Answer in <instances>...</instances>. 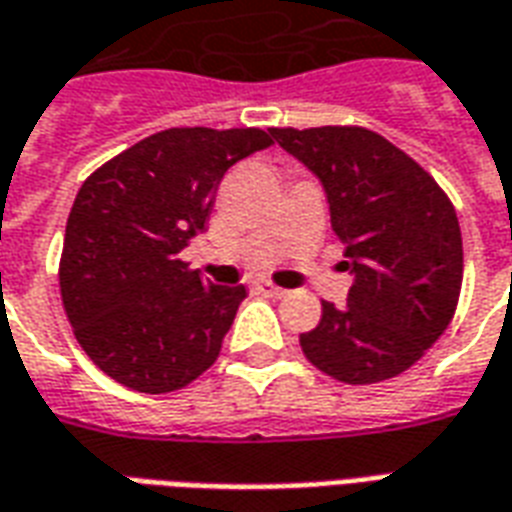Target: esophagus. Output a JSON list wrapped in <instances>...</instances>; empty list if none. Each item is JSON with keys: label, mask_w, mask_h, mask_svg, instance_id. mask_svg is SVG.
<instances>
[{"label": "esophagus", "mask_w": 512, "mask_h": 512, "mask_svg": "<svg viewBox=\"0 0 512 512\" xmlns=\"http://www.w3.org/2000/svg\"><path fill=\"white\" fill-rule=\"evenodd\" d=\"M257 290H260L263 296H268V299H282V296L288 293V290L277 288V285H274V282H268V279H263V282H257Z\"/></svg>", "instance_id": "1"}]
</instances>
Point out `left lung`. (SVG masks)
<instances>
[{
    "mask_svg": "<svg viewBox=\"0 0 512 512\" xmlns=\"http://www.w3.org/2000/svg\"><path fill=\"white\" fill-rule=\"evenodd\" d=\"M271 136L321 180L354 274L345 307L323 301L321 323L299 337L301 351L345 384L400 376L444 334L461 296L463 244L452 202L376 131L271 128Z\"/></svg>",
    "mask_w": 512,
    "mask_h": 512,
    "instance_id": "left-lung-1",
    "label": "left lung"
}]
</instances>
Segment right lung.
Segmentation results:
<instances>
[{
  "label": "right lung",
  "instance_id": "1",
  "mask_svg": "<svg viewBox=\"0 0 512 512\" xmlns=\"http://www.w3.org/2000/svg\"><path fill=\"white\" fill-rule=\"evenodd\" d=\"M274 145L260 128H167L106 161L73 200L60 260L65 315L117 384L161 395L216 362L244 285L180 260L211 219L224 172Z\"/></svg>",
  "mask_w": 512,
  "mask_h": 512
}]
</instances>
